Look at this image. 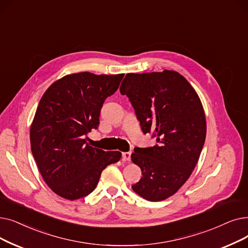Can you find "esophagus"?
I'll return each mask as SVG.
<instances>
[{
    "label": "esophagus",
    "mask_w": 248,
    "mask_h": 248,
    "mask_svg": "<svg viewBox=\"0 0 248 248\" xmlns=\"http://www.w3.org/2000/svg\"><path fill=\"white\" fill-rule=\"evenodd\" d=\"M131 155H132L131 152H124L123 153V158L126 161H130L131 160Z\"/></svg>",
    "instance_id": "34e87169"
}]
</instances>
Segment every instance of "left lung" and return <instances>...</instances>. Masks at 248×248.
<instances>
[{
	"label": "left lung",
	"instance_id": "8db88e82",
	"mask_svg": "<svg viewBox=\"0 0 248 248\" xmlns=\"http://www.w3.org/2000/svg\"><path fill=\"white\" fill-rule=\"evenodd\" d=\"M121 93L130 99L144 134L156 144L135 148L132 161L142 177L132 188L150 202L171 197L195 169L206 140L202 102L192 86L175 71L125 75Z\"/></svg>",
	"mask_w": 248,
	"mask_h": 248
}]
</instances>
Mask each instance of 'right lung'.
Listing matches in <instances>:
<instances>
[{
	"label": "right lung",
	"mask_w": 248,
	"mask_h": 248,
	"mask_svg": "<svg viewBox=\"0 0 248 248\" xmlns=\"http://www.w3.org/2000/svg\"><path fill=\"white\" fill-rule=\"evenodd\" d=\"M124 75H67L42 95L30 127L31 151L46 184L70 201L97 186L101 172L120 161L118 151L90 146L85 138L99 125L101 107Z\"/></svg>",
	"instance_id": "add662e5"
}]
</instances>
